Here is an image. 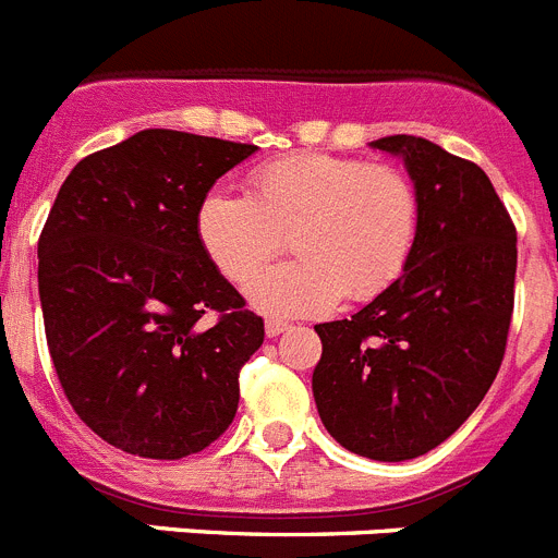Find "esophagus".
Listing matches in <instances>:
<instances>
[{"instance_id":"esophagus-1","label":"esophagus","mask_w":558,"mask_h":558,"mask_svg":"<svg viewBox=\"0 0 558 558\" xmlns=\"http://www.w3.org/2000/svg\"><path fill=\"white\" fill-rule=\"evenodd\" d=\"M288 329H290L288 320H276V318L265 320V335L268 337H279V335H284Z\"/></svg>"}]
</instances>
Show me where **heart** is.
Masks as SVG:
<instances>
[{
  "label": "heart",
  "instance_id": "b5f03b06",
  "mask_svg": "<svg viewBox=\"0 0 558 558\" xmlns=\"http://www.w3.org/2000/svg\"><path fill=\"white\" fill-rule=\"evenodd\" d=\"M421 229L415 182L396 166L301 151L252 173V196L209 187L196 238L218 274L248 288L291 234L296 259L248 293L259 313L299 318L345 295L371 301L407 270Z\"/></svg>",
  "mask_w": 558,
  "mask_h": 558
}]
</instances>
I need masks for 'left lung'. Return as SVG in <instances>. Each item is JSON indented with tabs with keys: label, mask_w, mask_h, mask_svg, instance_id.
Returning <instances> with one entry per match:
<instances>
[{
	"label": "left lung",
	"mask_w": 558,
	"mask_h": 558,
	"mask_svg": "<svg viewBox=\"0 0 558 558\" xmlns=\"http://www.w3.org/2000/svg\"><path fill=\"white\" fill-rule=\"evenodd\" d=\"M421 198L407 270L345 320L318 324L320 423L345 451L415 459L446 442L487 396L514 310L518 232L487 173L437 143L387 135Z\"/></svg>",
	"instance_id": "obj_1"
}]
</instances>
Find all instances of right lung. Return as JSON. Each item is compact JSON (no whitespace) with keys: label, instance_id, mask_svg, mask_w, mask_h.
Segmentation results:
<instances>
[{"label":"right lung","instance_id":"obj_1","mask_svg":"<svg viewBox=\"0 0 558 558\" xmlns=\"http://www.w3.org/2000/svg\"><path fill=\"white\" fill-rule=\"evenodd\" d=\"M257 146L141 130L76 162L38 240V293L54 371L82 423L146 459L216 442L263 318L209 263L196 207ZM218 312L207 327L201 318Z\"/></svg>","mask_w":558,"mask_h":558}]
</instances>
